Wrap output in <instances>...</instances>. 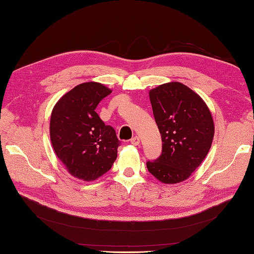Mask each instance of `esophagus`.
Masks as SVG:
<instances>
[{
  "instance_id": "34e87169",
  "label": "esophagus",
  "mask_w": 254,
  "mask_h": 254,
  "mask_svg": "<svg viewBox=\"0 0 254 254\" xmlns=\"http://www.w3.org/2000/svg\"><path fill=\"white\" fill-rule=\"evenodd\" d=\"M131 144L132 145H135V146H136V145H139V137L138 136H134V137H132L131 138Z\"/></svg>"
}]
</instances>
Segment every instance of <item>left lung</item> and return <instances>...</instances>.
<instances>
[{
    "label": "left lung",
    "instance_id": "obj_1",
    "mask_svg": "<svg viewBox=\"0 0 254 254\" xmlns=\"http://www.w3.org/2000/svg\"><path fill=\"white\" fill-rule=\"evenodd\" d=\"M163 152L147 161V169L165 185L191 177L212 146L215 126L207 105L195 91L179 82L161 84L149 90Z\"/></svg>",
    "mask_w": 254,
    "mask_h": 254
}]
</instances>
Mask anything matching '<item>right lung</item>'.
Wrapping results in <instances>:
<instances>
[{"mask_svg":"<svg viewBox=\"0 0 254 254\" xmlns=\"http://www.w3.org/2000/svg\"><path fill=\"white\" fill-rule=\"evenodd\" d=\"M111 91L104 84L82 83L64 94L52 109V148L68 174L78 180H97L117 159L120 142L116 131L95 111Z\"/></svg>","mask_w":254,"mask_h":254,"instance_id":"add662e5","label":"right lung"}]
</instances>
